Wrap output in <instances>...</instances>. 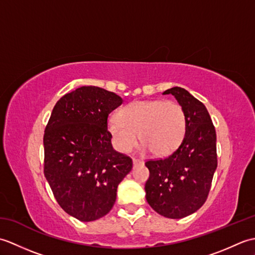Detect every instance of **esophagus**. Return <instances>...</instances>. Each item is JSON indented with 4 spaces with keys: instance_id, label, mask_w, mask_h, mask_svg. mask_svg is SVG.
<instances>
[{
    "instance_id": "34e87169",
    "label": "esophagus",
    "mask_w": 255,
    "mask_h": 255,
    "mask_svg": "<svg viewBox=\"0 0 255 255\" xmlns=\"http://www.w3.org/2000/svg\"><path fill=\"white\" fill-rule=\"evenodd\" d=\"M132 163H133V167H136V166H139V165H142L143 164V161L138 160V159H133L132 160Z\"/></svg>"
}]
</instances>
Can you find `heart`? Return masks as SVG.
Returning <instances> with one entry per match:
<instances>
[{
	"instance_id": "heart-1",
	"label": "heart",
	"mask_w": 255,
	"mask_h": 255,
	"mask_svg": "<svg viewBox=\"0 0 255 255\" xmlns=\"http://www.w3.org/2000/svg\"><path fill=\"white\" fill-rule=\"evenodd\" d=\"M107 129L121 152H129L141 140L143 150L166 155L176 150L186 132V116L181 105L162 100L136 101L110 117Z\"/></svg>"
}]
</instances>
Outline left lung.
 <instances>
[{"instance_id":"left-lung-1","label":"left lung","mask_w":255,"mask_h":255,"mask_svg":"<svg viewBox=\"0 0 255 255\" xmlns=\"http://www.w3.org/2000/svg\"><path fill=\"white\" fill-rule=\"evenodd\" d=\"M172 94L186 116V132L178 148L164 159L145 162L150 176L145 198L159 215L181 219L197 211L207 199L217 169L216 130L207 108L185 89L174 86Z\"/></svg>"}]
</instances>
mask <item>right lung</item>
<instances>
[{
  "label": "right lung",
  "instance_id": "right-lung-1",
  "mask_svg": "<svg viewBox=\"0 0 255 255\" xmlns=\"http://www.w3.org/2000/svg\"><path fill=\"white\" fill-rule=\"evenodd\" d=\"M123 99L97 86H81L57 102L45 129V177L66 213L89 223L104 217L117 187L132 169L114 150L108 115Z\"/></svg>",
  "mask_w": 255,
  "mask_h": 255
}]
</instances>
